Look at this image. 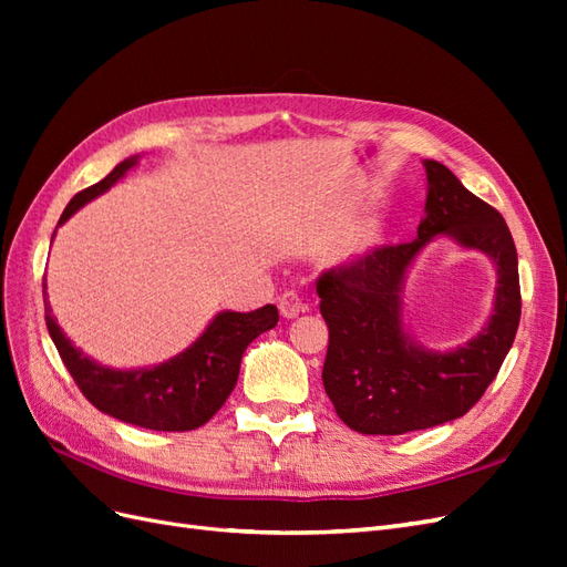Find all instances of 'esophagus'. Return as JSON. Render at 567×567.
<instances>
[{
    "label": "esophagus",
    "mask_w": 567,
    "mask_h": 567,
    "mask_svg": "<svg viewBox=\"0 0 567 567\" xmlns=\"http://www.w3.org/2000/svg\"><path fill=\"white\" fill-rule=\"evenodd\" d=\"M279 312L286 319H296L300 312H307V305L302 302V298L298 293H293V290H288V293H284L279 298Z\"/></svg>",
    "instance_id": "obj_1"
}]
</instances>
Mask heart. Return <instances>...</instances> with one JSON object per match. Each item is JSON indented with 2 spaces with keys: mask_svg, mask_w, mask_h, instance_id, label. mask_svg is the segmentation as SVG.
<instances>
[{
  "mask_svg": "<svg viewBox=\"0 0 567 567\" xmlns=\"http://www.w3.org/2000/svg\"><path fill=\"white\" fill-rule=\"evenodd\" d=\"M381 238V225L379 221H364L362 227H359V231L354 234V248L362 252V250H369L373 248L375 244H379Z\"/></svg>",
  "mask_w": 567,
  "mask_h": 567,
  "instance_id": "heart-1",
  "label": "heart"
}]
</instances>
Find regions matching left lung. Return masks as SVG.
I'll list each match as a JSON object with an SVG mask.
<instances>
[{
	"label": "left lung",
	"instance_id": "8db88e82",
	"mask_svg": "<svg viewBox=\"0 0 567 567\" xmlns=\"http://www.w3.org/2000/svg\"><path fill=\"white\" fill-rule=\"evenodd\" d=\"M423 167L425 205L414 241L373 250L317 284L329 323L323 388L340 421L364 435H404L466 414L504 364L520 321L518 252L504 217L450 167L427 158ZM435 237L487 254L497 271L491 317L452 349L423 347L403 319L405 277Z\"/></svg>",
	"mask_w": 567,
	"mask_h": 567
}]
</instances>
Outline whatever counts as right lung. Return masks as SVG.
Masks as SVG:
<instances>
[{
  "mask_svg": "<svg viewBox=\"0 0 567 567\" xmlns=\"http://www.w3.org/2000/svg\"><path fill=\"white\" fill-rule=\"evenodd\" d=\"M136 163H140V156L125 158L104 179L75 194L65 205L59 227L65 225L82 205L106 194L113 184L136 167ZM42 288L49 336L84 398L117 421L163 433H184L208 423L231 394L246 348L279 321L274 305H265L252 312H217L192 346L169 357L167 362L115 369L99 364L87 352L73 346V340L63 333L56 317L51 315L44 281Z\"/></svg>",
  "mask_w": 567,
  "mask_h": 567,
  "instance_id": "add662e5",
  "label": "right lung"
}]
</instances>
